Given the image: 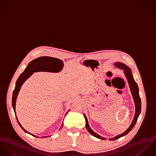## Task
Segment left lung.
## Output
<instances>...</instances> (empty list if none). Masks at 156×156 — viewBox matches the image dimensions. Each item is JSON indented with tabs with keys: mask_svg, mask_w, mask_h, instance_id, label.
Here are the masks:
<instances>
[{
	"mask_svg": "<svg viewBox=\"0 0 156 156\" xmlns=\"http://www.w3.org/2000/svg\"><path fill=\"white\" fill-rule=\"evenodd\" d=\"M115 66L118 68H120V69L124 70V73H125V75L126 76V78L127 79L129 86L130 88V90H131V92L132 93V96H133V99H134V101H135L136 111H135V116H134V119L132 121V124H130V127L121 135H117V136H115L113 138L109 139L110 140H113L117 139L120 138L122 136L127 135L133 128V127L136 124V121L138 120V119L139 115V114L140 113V111H141V101H140V98L139 94L138 87L137 85V83L135 81V80L133 79V77L132 73L131 72L130 69L128 66H127L126 65H124L122 63H120V62L115 63ZM84 117H85V119H86V126L87 129L89 132V133L91 135H92L93 136H95L98 138L101 139H106V138H103V137L99 136V135H98L97 133H96L94 131H93L91 129V128L90 127V126L88 125V122L86 116L85 115H84Z\"/></svg>",
	"mask_w": 156,
	"mask_h": 156,
	"instance_id": "8db88e82",
	"label": "left lung"
}]
</instances>
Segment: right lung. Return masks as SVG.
<instances>
[{"label": "right lung", "instance_id": "add662e5", "mask_svg": "<svg viewBox=\"0 0 156 156\" xmlns=\"http://www.w3.org/2000/svg\"><path fill=\"white\" fill-rule=\"evenodd\" d=\"M63 67V62L62 60L54 58V57H51L48 56H44V57H41L36 58L29 63L27 68L25 70L21 73L20 76L18 78L17 81L16 83V87L14 90L13 93H12V107L16 114V119L17 121L18 124L21 127V128L26 133L30 134L31 135L37 137L35 135L30 133L29 132H27L20 124L19 121L18 120L17 117L16 116V102L17 100L18 92L20 90V88L23 84V83L26 80V79L29 78L33 73L37 71H46V72H57L60 71L62 69ZM69 111V110L68 111ZM68 113V112H67ZM66 114V115L67 114ZM63 124H62L61 128L63 127ZM46 137V136H45ZM45 138V137H42Z\"/></svg>", "mask_w": 156, "mask_h": 156}]
</instances>
